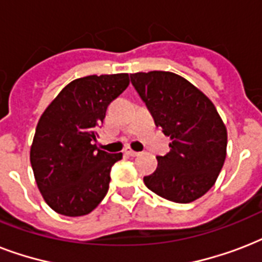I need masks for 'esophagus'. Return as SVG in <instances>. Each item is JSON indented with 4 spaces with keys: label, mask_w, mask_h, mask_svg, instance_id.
<instances>
[{
    "label": "esophagus",
    "mask_w": 262,
    "mask_h": 262,
    "mask_svg": "<svg viewBox=\"0 0 262 262\" xmlns=\"http://www.w3.org/2000/svg\"><path fill=\"white\" fill-rule=\"evenodd\" d=\"M125 154H126V155H129V156H137V155H139V152L133 151L130 147L125 148Z\"/></svg>",
    "instance_id": "1"
}]
</instances>
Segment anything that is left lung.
<instances>
[{"label": "left lung", "mask_w": 262, "mask_h": 262, "mask_svg": "<svg viewBox=\"0 0 262 262\" xmlns=\"http://www.w3.org/2000/svg\"><path fill=\"white\" fill-rule=\"evenodd\" d=\"M156 126L170 137V152L156 156L155 172L145 186L179 204L200 199L219 177L227 154V129L219 113L197 87L172 72L130 75Z\"/></svg>", "instance_id": "1"}]
</instances>
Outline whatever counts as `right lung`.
<instances>
[{
	"instance_id": "1",
	"label": "right lung",
	"mask_w": 262,
	"mask_h": 262,
	"mask_svg": "<svg viewBox=\"0 0 262 262\" xmlns=\"http://www.w3.org/2000/svg\"><path fill=\"white\" fill-rule=\"evenodd\" d=\"M127 85V73L76 79L40 115L31 145V166L43 199L59 215H87L107 194L111 167L122 154H107L92 140L107 106Z\"/></svg>"
}]
</instances>
